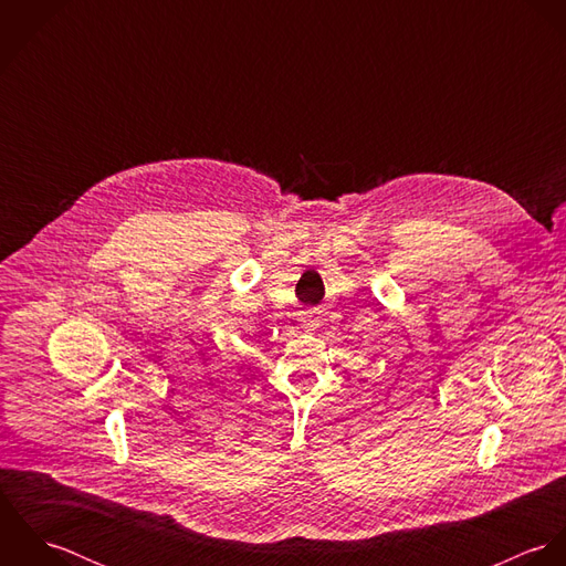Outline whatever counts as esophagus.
<instances>
[{"label":"esophagus","mask_w":566,"mask_h":566,"mask_svg":"<svg viewBox=\"0 0 566 566\" xmlns=\"http://www.w3.org/2000/svg\"><path fill=\"white\" fill-rule=\"evenodd\" d=\"M307 318H310V321H303V326H305V328H310L312 324L316 323V318H314V316H307Z\"/></svg>","instance_id":"obj_1"}]
</instances>
